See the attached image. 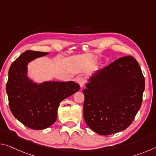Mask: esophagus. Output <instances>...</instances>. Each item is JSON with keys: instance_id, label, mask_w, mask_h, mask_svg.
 <instances>
[{"instance_id": "1", "label": "esophagus", "mask_w": 156, "mask_h": 156, "mask_svg": "<svg viewBox=\"0 0 156 156\" xmlns=\"http://www.w3.org/2000/svg\"><path fill=\"white\" fill-rule=\"evenodd\" d=\"M76 81H77V83L80 84L81 87H83L84 84H85V80H84V78L83 77H81V76H79V77L76 78Z\"/></svg>"}]
</instances>
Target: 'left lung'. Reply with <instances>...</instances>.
I'll list each match as a JSON object with an SVG mask.
<instances>
[{"label":"left lung","mask_w":156,"mask_h":156,"mask_svg":"<svg viewBox=\"0 0 156 156\" xmlns=\"http://www.w3.org/2000/svg\"><path fill=\"white\" fill-rule=\"evenodd\" d=\"M83 105L84 120L102 136L125 130L141 107L145 82L132 56L120 58L87 79Z\"/></svg>","instance_id":"1"}]
</instances>
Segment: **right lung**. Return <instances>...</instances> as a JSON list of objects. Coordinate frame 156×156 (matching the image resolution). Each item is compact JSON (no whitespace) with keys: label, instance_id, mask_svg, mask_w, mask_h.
<instances>
[{"label":"right lung","instance_id":"obj_1","mask_svg":"<svg viewBox=\"0 0 156 156\" xmlns=\"http://www.w3.org/2000/svg\"><path fill=\"white\" fill-rule=\"evenodd\" d=\"M48 54L26 51L12 63L8 73L6 91L10 110L18 121L35 130L52 125L57 119L60 102L80 89L73 81L38 83L29 77V63Z\"/></svg>","mask_w":156,"mask_h":156}]
</instances>
